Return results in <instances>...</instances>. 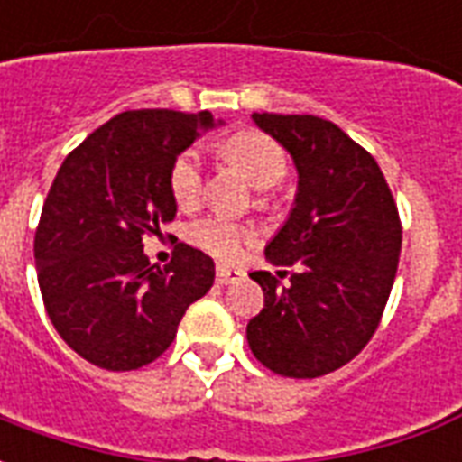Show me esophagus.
Instances as JSON below:
<instances>
[{
    "label": "esophagus",
    "instance_id": "obj_1",
    "mask_svg": "<svg viewBox=\"0 0 462 462\" xmlns=\"http://www.w3.org/2000/svg\"><path fill=\"white\" fill-rule=\"evenodd\" d=\"M215 274H217V282H220V284H232V282H237L245 277V272H242L240 267H230V264H217Z\"/></svg>",
    "mask_w": 462,
    "mask_h": 462
}]
</instances>
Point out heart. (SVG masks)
Segmentation results:
<instances>
[{
  "mask_svg": "<svg viewBox=\"0 0 462 462\" xmlns=\"http://www.w3.org/2000/svg\"><path fill=\"white\" fill-rule=\"evenodd\" d=\"M222 155L235 162L257 188H262V202L270 198L272 185L282 182L287 175V152L272 135L254 128H242L222 141ZM202 185H205V165L198 148L182 151L171 165L168 172V188L172 200L182 210H190L200 202ZM254 237V230L245 222L210 215L192 222L188 227V240L208 252L217 260H235L242 247Z\"/></svg>",
  "mask_w": 462,
  "mask_h": 462,
  "instance_id": "1",
  "label": "heart"
}]
</instances>
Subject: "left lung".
<instances>
[{
	"label": "left lung",
	"instance_id": "1",
	"mask_svg": "<svg viewBox=\"0 0 462 462\" xmlns=\"http://www.w3.org/2000/svg\"><path fill=\"white\" fill-rule=\"evenodd\" d=\"M252 118L291 152L300 192L264 250L294 272L287 287L252 272L264 310L247 324V341L280 376H324L361 354L381 324L401 254L396 200L374 155L339 125L319 116Z\"/></svg>",
	"mask_w": 462,
	"mask_h": 462
}]
</instances>
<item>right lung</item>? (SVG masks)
Instances as JSON below:
<instances>
[{
  "mask_svg": "<svg viewBox=\"0 0 462 462\" xmlns=\"http://www.w3.org/2000/svg\"><path fill=\"white\" fill-rule=\"evenodd\" d=\"M212 114L125 111L66 155L34 235L39 290L49 319L76 354L106 371H133L171 346L182 314L208 294L215 262L178 242L155 267L143 237L158 235L178 205L172 161Z\"/></svg>",
  "mask_w": 462,
  "mask_h": 462,
  "instance_id": "obj_1",
  "label": "right lung"
}]
</instances>
